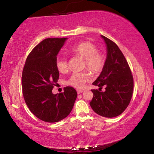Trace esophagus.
<instances>
[{
	"instance_id": "34e87169",
	"label": "esophagus",
	"mask_w": 154,
	"mask_h": 154,
	"mask_svg": "<svg viewBox=\"0 0 154 154\" xmlns=\"http://www.w3.org/2000/svg\"><path fill=\"white\" fill-rule=\"evenodd\" d=\"M77 92L78 94H79L82 93V92H83V90H77Z\"/></svg>"
}]
</instances>
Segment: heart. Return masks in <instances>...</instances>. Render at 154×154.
<instances>
[{
    "instance_id": "obj_1",
    "label": "heart",
    "mask_w": 154,
    "mask_h": 154,
    "mask_svg": "<svg viewBox=\"0 0 154 154\" xmlns=\"http://www.w3.org/2000/svg\"><path fill=\"white\" fill-rule=\"evenodd\" d=\"M70 53L79 56L83 59V65L94 73L101 71L104 66V59L101 54L97 51L96 47L89 42L77 44L70 49ZM56 67L59 72L68 71L67 61L65 58H58L56 61ZM91 79V76L87 71L75 72L67 81V83L75 88H82L85 83Z\"/></svg>"
}]
</instances>
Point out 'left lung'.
<instances>
[{
    "instance_id": "8db88e82",
    "label": "left lung",
    "mask_w": 154,
    "mask_h": 154,
    "mask_svg": "<svg viewBox=\"0 0 154 154\" xmlns=\"http://www.w3.org/2000/svg\"><path fill=\"white\" fill-rule=\"evenodd\" d=\"M106 48V57L102 71L93 85L99 87L92 90L90 103L93 111L105 118H114L123 113L128 106L133 92L134 82L128 64L118 46L100 35ZM105 85L106 91H100Z\"/></svg>"
}]
</instances>
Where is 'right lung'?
I'll return each instance as SVG.
<instances>
[{
    "label": "right lung",
    "instance_id": "obj_1",
    "mask_svg": "<svg viewBox=\"0 0 154 154\" xmlns=\"http://www.w3.org/2000/svg\"><path fill=\"white\" fill-rule=\"evenodd\" d=\"M67 38H48L41 41L27 57L22 72L26 104L36 118L49 123L58 122L69 116L77 96L72 87L64 88L63 93H52L59 78L57 56Z\"/></svg>",
    "mask_w": 154,
    "mask_h": 154
}]
</instances>
